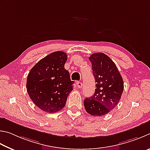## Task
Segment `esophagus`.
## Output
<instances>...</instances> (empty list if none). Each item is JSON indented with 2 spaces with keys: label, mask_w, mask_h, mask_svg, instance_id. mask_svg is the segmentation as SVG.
Listing matches in <instances>:
<instances>
[{
  "label": "esophagus",
  "mask_w": 150,
  "mask_h": 150,
  "mask_svg": "<svg viewBox=\"0 0 150 150\" xmlns=\"http://www.w3.org/2000/svg\"><path fill=\"white\" fill-rule=\"evenodd\" d=\"M77 87H78V88H81L82 87V82H77Z\"/></svg>",
  "instance_id": "esophagus-1"
}]
</instances>
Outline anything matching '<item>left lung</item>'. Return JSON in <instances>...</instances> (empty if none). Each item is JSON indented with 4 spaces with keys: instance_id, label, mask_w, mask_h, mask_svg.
I'll use <instances>...</instances> for the list:
<instances>
[{
    "instance_id": "left-lung-1",
    "label": "left lung",
    "mask_w": 150,
    "mask_h": 150,
    "mask_svg": "<svg viewBox=\"0 0 150 150\" xmlns=\"http://www.w3.org/2000/svg\"><path fill=\"white\" fill-rule=\"evenodd\" d=\"M96 80L93 95L83 101L86 111L93 116L108 113L117 105L124 90V82L114 62L103 52L89 57Z\"/></svg>"
}]
</instances>
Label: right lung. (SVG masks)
I'll return each instance as SVG.
<instances>
[{"label": "right lung", "mask_w": 150, "mask_h": 150, "mask_svg": "<svg viewBox=\"0 0 150 150\" xmlns=\"http://www.w3.org/2000/svg\"><path fill=\"white\" fill-rule=\"evenodd\" d=\"M67 54L55 51L41 59L29 72L26 88L35 105L47 112L64 108L72 91L70 73L64 68Z\"/></svg>", "instance_id": "right-lung-1"}]
</instances>
